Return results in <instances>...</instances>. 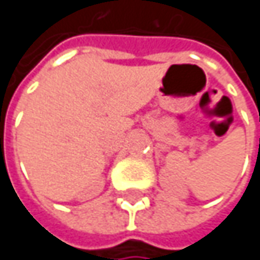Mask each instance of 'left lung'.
<instances>
[{"label":"left lung","instance_id":"obj_1","mask_svg":"<svg viewBox=\"0 0 260 260\" xmlns=\"http://www.w3.org/2000/svg\"><path fill=\"white\" fill-rule=\"evenodd\" d=\"M259 141H260V140H259Z\"/></svg>","mask_w":260,"mask_h":260}]
</instances>
